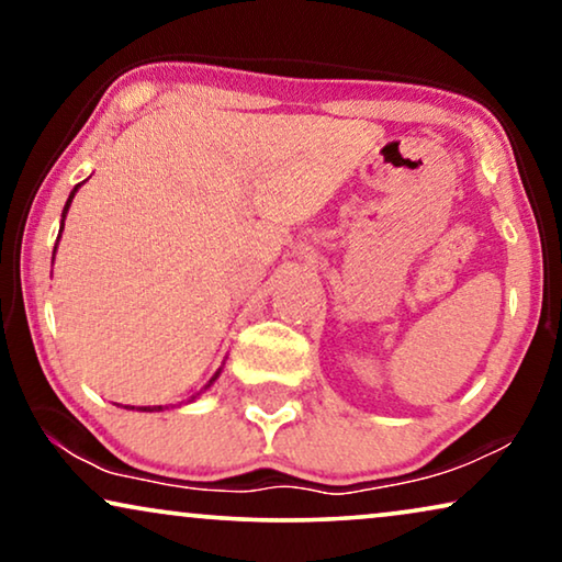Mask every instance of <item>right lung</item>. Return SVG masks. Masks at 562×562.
Masks as SVG:
<instances>
[{
    "label": "right lung",
    "mask_w": 562,
    "mask_h": 562,
    "mask_svg": "<svg viewBox=\"0 0 562 562\" xmlns=\"http://www.w3.org/2000/svg\"><path fill=\"white\" fill-rule=\"evenodd\" d=\"M76 189H79V187H76ZM76 189L71 191V196H68V202H66V206H64V217H66L68 206H71V199H74V194H76ZM60 229H64V225H60ZM58 237H60V233H58ZM53 256H56V250H53ZM217 375H220V371L214 373V379H217ZM214 379H212V381H214ZM212 381H210V383H212ZM127 409H135V406H127ZM160 409H164V406H140V412H160Z\"/></svg>",
    "instance_id": "right-lung-1"
}]
</instances>
